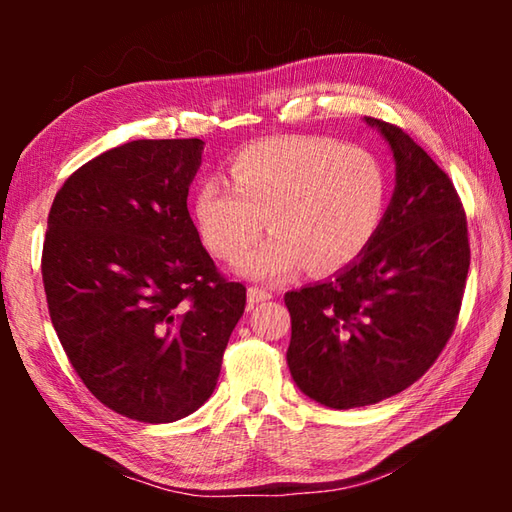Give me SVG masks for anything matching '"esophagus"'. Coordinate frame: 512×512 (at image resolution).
Segmentation results:
<instances>
[{
	"label": "esophagus",
	"mask_w": 512,
	"mask_h": 512,
	"mask_svg": "<svg viewBox=\"0 0 512 512\" xmlns=\"http://www.w3.org/2000/svg\"><path fill=\"white\" fill-rule=\"evenodd\" d=\"M268 299H273V292H268V290H262V288H248V292H246V301H248V308H255L257 303H262V301H268Z\"/></svg>",
	"instance_id": "1"
}]
</instances>
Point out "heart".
I'll list each match as a JSON object with an SVG mask.
<instances>
[{
	"label": "heart",
	"mask_w": 512,
	"mask_h": 512,
	"mask_svg": "<svg viewBox=\"0 0 512 512\" xmlns=\"http://www.w3.org/2000/svg\"><path fill=\"white\" fill-rule=\"evenodd\" d=\"M389 195L385 165L372 151L325 136H273L239 149L231 182L204 178L191 213L202 244L235 259L264 219L271 233L233 270L275 284L306 266L332 273L374 242Z\"/></svg>",
	"instance_id": "1"
}]
</instances>
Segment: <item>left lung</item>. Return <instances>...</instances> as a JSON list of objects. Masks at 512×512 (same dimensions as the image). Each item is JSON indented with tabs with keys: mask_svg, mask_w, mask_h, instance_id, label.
<instances>
[{
	"mask_svg": "<svg viewBox=\"0 0 512 512\" xmlns=\"http://www.w3.org/2000/svg\"><path fill=\"white\" fill-rule=\"evenodd\" d=\"M365 123L396 162L383 224L356 262L284 297L292 380L330 409L376 405L436 363L471 264L466 215L447 173L400 127Z\"/></svg>",
	"mask_w": 512,
	"mask_h": 512,
	"instance_id": "8db88e82",
	"label": "left lung"
}]
</instances>
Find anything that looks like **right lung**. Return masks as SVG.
Masks as SVG:
<instances>
[{
    "label": "right lung",
    "instance_id": "1",
    "mask_svg": "<svg viewBox=\"0 0 512 512\" xmlns=\"http://www.w3.org/2000/svg\"><path fill=\"white\" fill-rule=\"evenodd\" d=\"M200 138L132 140L54 195L41 275L76 374L103 405L162 424L211 398L246 288L215 270L189 209Z\"/></svg>",
    "mask_w": 512,
    "mask_h": 512
}]
</instances>
